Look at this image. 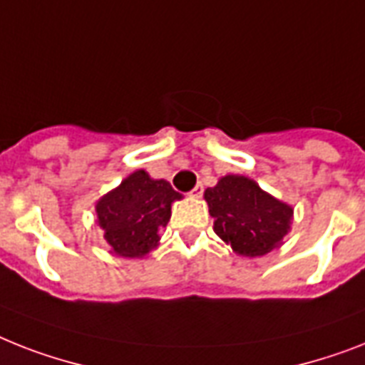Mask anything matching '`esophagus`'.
Listing matches in <instances>:
<instances>
[{"instance_id": "obj_1", "label": "esophagus", "mask_w": 365, "mask_h": 365, "mask_svg": "<svg viewBox=\"0 0 365 365\" xmlns=\"http://www.w3.org/2000/svg\"><path fill=\"white\" fill-rule=\"evenodd\" d=\"M202 192H204L202 183H197V185L191 189V192H189V195H191V197H195V198H198V197H202Z\"/></svg>"}]
</instances>
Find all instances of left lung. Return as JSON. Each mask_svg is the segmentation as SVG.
Returning <instances> with one entry per match:
<instances>
[{
    "mask_svg": "<svg viewBox=\"0 0 365 365\" xmlns=\"http://www.w3.org/2000/svg\"><path fill=\"white\" fill-rule=\"evenodd\" d=\"M213 230L234 253L262 257L279 247L290 230L292 208L238 174L221 178L215 187L204 191Z\"/></svg>",
    "mask_w": 365,
    "mask_h": 365,
    "instance_id": "8db88e82",
    "label": "left lung"
}]
</instances>
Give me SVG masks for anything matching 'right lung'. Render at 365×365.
<instances>
[{
    "mask_svg": "<svg viewBox=\"0 0 365 365\" xmlns=\"http://www.w3.org/2000/svg\"><path fill=\"white\" fill-rule=\"evenodd\" d=\"M182 195L167 180H153L146 170L129 174L96 206L97 223L105 230L112 253L140 259L159 244V230L167 227L170 206Z\"/></svg>",
    "mask_w": 365,
    "mask_h": 365,
    "instance_id": "add662e5",
    "label": "right lung"
}]
</instances>
